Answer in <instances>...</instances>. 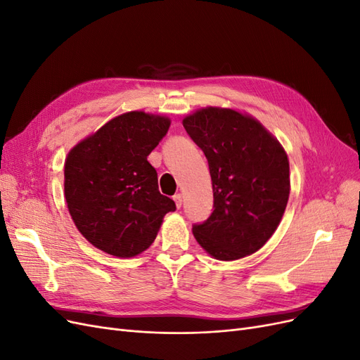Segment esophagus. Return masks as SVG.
Masks as SVG:
<instances>
[{"mask_svg": "<svg viewBox=\"0 0 360 360\" xmlns=\"http://www.w3.org/2000/svg\"><path fill=\"white\" fill-rule=\"evenodd\" d=\"M172 200H174V201H176V205H177V209H180V207H181V204H183V197H181V193H176V195H174V197H172Z\"/></svg>", "mask_w": 360, "mask_h": 360, "instance_id": "esophagus-1", "label": "esophagus"}]
</instances>
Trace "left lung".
Listing matches in <instances>:
<instances>
[{
  "label": "left lung",
  "instance_id": "1",
  "mask_svg": "<svg viewBox=\"0 0 360 360\" xmlns=\"http://www.w3.org/2000/svg\"><path fill=\"white\" fill-rule=\"evenodd\" d=\"M183 126L207 158L213 213L192 233L213 258L257 252L276 231L290 195V165L279 141L254 117L202 108Z\"/></svg>",
  "mask_w": 360,
  "mask_h": 360
}]
</instances>
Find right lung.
I'll return each instance as SVG.
<instances>
[{
    "label": "right lung",
    "mask_w": 360,
    "mask_h": 360,
    "mask_svg": "<svg viewBox=\"0 0 360 360\" xmlns=\"http://www.w3.org/2000/svg\"><path fill=\"white\" fill-rule=\"evenodd\" d=\"M169 118L132 111L76 144L64 163V197L79 233L103 252L130 258L155 242L176 202L159 192L147 156Z\"/></svg>",
    "instance_id": "obj_1"
}]
</instances>
